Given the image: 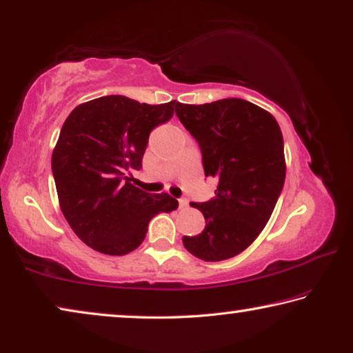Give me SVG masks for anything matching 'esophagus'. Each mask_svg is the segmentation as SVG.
<instances>
[{
    "instance_id": "esophagus-1",
    "label": "esophagus",
    "mask_w": 353,
    "mask_h": 353,
    "mask_svg": "<svg viewBox=\"0 0 353 353\" xmlns=\"http://www.w3.org/2000/svg\"><path fill=\"white\" fill-rule=\"evenodd\" d=\"M178 205H180V210H184V208H188V201L184 199H180L178 200Z\"/></svg>"
}]
</instances>
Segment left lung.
Returning a JSON list of instances; mask_svg holds the SVG:
<instances>
[{
	"instance_id": "left-lung-1",
	"label": "left lung",
	"mask_w": 353,
	"mask_h": 353,
	"mask_svg": "<svg viewBox=\"0 0 353 353\" xmlns=\"http://www.w3.org/2000/svg\"><path fill=\"white\" fill-rule=\"evenodd\" d=\"M176 108L199 142L205 175L217 180L214 197L190 203L206 225L183 245L203 261H223L244 252L272 216L286 175L281 130L272 114L241 98Z\"/></svg>"
}]
</instances>
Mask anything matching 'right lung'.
<instances>
[{
    "mask_svg": "<svg viewBox=\"0 0 353 353\" xmlns=\"http://www.w3.org/2000/svg\"><path fill=\"white\" fill-rule=\"evenodd\" d=\"M176 101L147 105L108 95L73 109L51 156L57 199L78 238L105 255L122 256L142 244L148 222L172 212L169 194L143 192L126 170L142 167L148 136L170 120Z\"/></svg>",
    "mask_w": 353,
    "mask_h": 353,
    "instance_id": "1",
    "label": "right lung"
}]
</instances>
